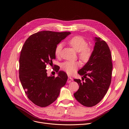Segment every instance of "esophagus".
Segmentation results:
<instances>
[{
    "instance_id": "esophagus-1",
    "label": "esophagus",
    "mask_w": 129,
    "mask_h": 129,
    "mask_svg": "<svg viewBox=\"0 0 129 129\" xmlns=\"http://www.w3.org/2000/svg\"><path fill=\"white\" fill-rule=\"evenodd\" d=\"M71 81H72V78L71 76H68V78L67 82L68 83H70L71 82Z\"/></svg>"
}]
</instances>
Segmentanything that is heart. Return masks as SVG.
<instances>
[{"label": "heart", "mask_w": 129, "mask_h": 129, "mask_svg": "<svg viewBox=\"0 0 129 129\" xmlns=\"http://www.w3.org/2000/svg\"><path fill=\"white\" fill-rule=\"evenodd\" d=\"M75 50L78 52V55L81 60L84 62H87L89 60L91 55V49L88 47V42L81 36H74L68 41ZM63 44L58 43L55 48V54L56 57H59L61 55ZM80 67V63L78 61H66L61 64V67L63 70L69 74L74 73L77 69Z\"/></svg>", "instance_id": "heart-1"}]
</instances>
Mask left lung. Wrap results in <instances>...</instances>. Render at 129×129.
Listing matches in <instances>:
<instances>
[{"label": "left lung", "mask_w": 129, "mask_h": 129, "mask_svg": "<svg viewBox=\"0 0 129 129\" xmlns=\"http://www.w3.org/2000/svg\"><path fill=\"white\" fill-rule=\"evenodd\" d=\"M95 45L91 56L78 71L82 77L74 81L79 85L74 93L76 100L86 107H92L100 102L110 86L113 64L111 51L106 42L100 38H94Z\"/></svg>", "instance_id": "obj_1"}]
</instances>
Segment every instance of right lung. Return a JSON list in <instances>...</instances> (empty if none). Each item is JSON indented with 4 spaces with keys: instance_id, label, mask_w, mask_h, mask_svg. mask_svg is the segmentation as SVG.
<instances>
[{
    "instance_id": "add662e5",
    "label": "right lung",
    "mask_w": 129,
    "mask_h": 129,
    "mask_svg": "<svg viewBox=\"0 0 129 129\" xmlns=\"http://www.w3.org/2000/svg\"><path fill=\"white\" fill-rule=\"evenodd\" d=\"M70 32L42 31L31 35L24 43L19 57V78L33 103L46 107L53 103L67 82V74L56 67L58 76H48L46 66L53 64L55 48Z\"/></svg>"
}]
</instances>
